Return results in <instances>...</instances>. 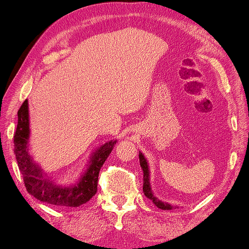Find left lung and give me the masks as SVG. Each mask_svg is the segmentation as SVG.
Returning <instances> with one entry per match:
<instances>
[{
  "label": "left lung",
  "instance_id": "left-lung-1",
  "mask_svg": "<svg viewBox=\"0 0 249 249\" xmlns=\"http://www.w3.org/2000/svg\"><path fill=\"white\" fill-rule=\"evenodd\" d=\"M139 162H141V166L142 169V171H144V185H142V192H144L145 196L147 197L152 200L153 203L155 204L156 206L159 207V209L161 210H172V207L170 205V204H166V203H163L161 200L156 199V197L153 196L152 194V190H151V187H149V172H148V166H147V162H146V160L144 156H142V153H139Z\"/></svg>",
  "mask_w": 249,
  "mask_h": 249
}]
</instances>
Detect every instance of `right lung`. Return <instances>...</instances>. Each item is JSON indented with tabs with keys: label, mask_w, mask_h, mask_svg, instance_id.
I'll return each instance as SVG.
<instances>
[{
	"label": "right lung",
	"mask_w": 249,
	"mask_h": 249,
	"mask_svg": "<svg viewBox=\"0 0 249 249\" xmlns=\"http://www.w3.org/2000/svg\"><path fill=\"white\" fill-rule=\"evenodd\" d=\"M29 137V120H28V102H23L18 111V124L13 137L17 162L23 183L30 195H33L40 202H45L51 205L60 207H77L86 203L97 192L98 175L105 160L110 155L113 146L117 142H108L95 152L91 158V164L77 185L71 187H59L53 185L49 179L44 178L42 170L33 162L28 154L27 144Z\"/></svg>",
	"instance_id": "add662e5"
}]
</instances>
